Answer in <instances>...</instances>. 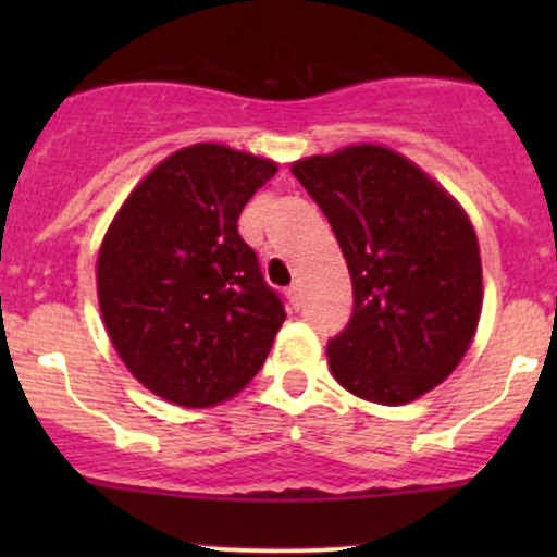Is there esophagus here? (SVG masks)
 <instances>
[{
	"instance_id": "1",
	"label": "esophagus",
	"mask_w": 557,
	"mask_h": 557,
	"mask_svg": "<svg viewBox=\"0 0 557 557\" xmlns=\"http://www.w3.org/2000/svg\"><path fill=\"white\" fill-rule=\"evenodd\" d=\"M288 301H290V307H294V310H301V285H290Z\"/></svg>"
}]
</instances>
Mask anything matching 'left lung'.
<instances>
[{
    "instance_id": "left-lung-1",
    "label": "left lung",
    "mask_w": 557,
    "mask_h": 557,
    "mask_svg": "<svg viewBox=\"0 0 557 557\" xmlns=\"http://www.w3.org/2000/svg\"><path fill=\"white\" fill-rule=\"evenodd\" d=\"M334 228L352 314L329 339L336 383L374 404L414 401L453 374L480 323L482 263L458 201L383 145L290 166Z\"/></svg>"
}]
</instances>
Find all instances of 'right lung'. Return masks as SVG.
Returning <instances> with one entry per match:
<instances>
[{
    "label": "right lung",
    "mask_w": 557,
    "mask_h": 557,
    "mask_svg": "<svg viewBox=\"0 0 557 557\" xmlns=\"http://www.w3.org/2000/svg\"><path fill=\"white\" fill-rule=\"evenodd\" d=\"M277 164L201 143L128 194L97 261L99 307L128 372L156 396L205 409L239 393L285 320L237 221Z\"/></svg>",
    "instance_id": "right-lung-1"
}]
</instances>
